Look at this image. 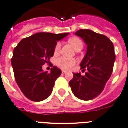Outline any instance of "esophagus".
I'll return each mask as SVG.
<instances>
[{
    "label": "esophagus",
    "instance_id": "1",
    "mask_svg": "<svg viewBox=\"0 0 128 128\" xmlns=\"http://www.w3.org/2000/svg\"><path fill=\"white\" fill-rule=\"evenodd\" d=\"M62 74H65L67 73V72L65 71V70H62Z\"/></svg>",
    "mask_w": 128,
    "mask_h": 128
}]
</instances>
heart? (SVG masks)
Instances as JSON below:
<instances>
[{
	"label": "heart",
	"instance_id": "heart-1",
	"mask_svg": "<svg viewBox=\"0 0 128 128\" xmlns=\"http://www.w3.org/2000/svg\"><path fill=\"white\" fill-rule=\"evenodd\" d=\"M68 42L76 50L78 47H83V43L78 38L72 37L68 40ZM61 49V43L58 42L54 48V54L57 55L59 54ZM76 60L74 58H68L66 57H60L58 58L56 61V64L58 66L63 70H70L72 67L74 66L76 64Z\"/></svg>",
	"mask_w": 128,
	"mask_h": 128
}]
</instances>
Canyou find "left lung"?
Here are the masks:
<instances>
[{
  "instance_id": "8db88e82",
  "label": "left lung",
  "mask_w": 128,
  "mask_h": 128,
  "mask_svg": "<svg viewBox=\"0 0 128 128\" xmlns=\"http://www.w3.org/2000/svg\"><path fill=\"white\" fill-rule=\"evenodd\" d=\"M75 34L88 45L86 54L80 64L85 76L74 73L69 82L74 95L82 100H91L102 92L112 74L115 61L114 45L104 35L91 30H79Z\"/></svg>"
}]
</instances>
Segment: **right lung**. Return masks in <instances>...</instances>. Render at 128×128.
I'll list each match as a JSON object with an SVG mask.
<instances>
[{
	"label": "right lung",
	"mask_w": 128,
	"mask_h": 128,
	"mask_svg": "<svg viewBox=\"0 0 128 128\" xmlns=\"http://www.w3.org/2000/svg\"><path fill=\"white\" fill-rule=\"evenodd\" d=\"M69 34L39 32L25 38L14 48L11 64L17 84L26 97L40 102L52 94L55 81L62 74L56 66L51 72H44L42 66L49 64L54 54L57 41Z\"/></svg>",
	"instance_id": "add662e5"
}]
</instances>
